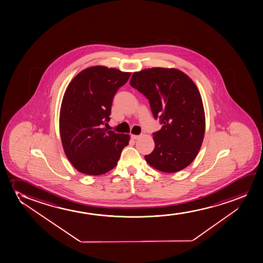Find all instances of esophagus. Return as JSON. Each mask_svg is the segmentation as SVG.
<instances>
[{
    "label": "esophagus",
    "mask_w": 263,
    "mask_h": 263,
    "mask_svg": "<svg viewBox=\"0 0 263 263\" xmlns=\"http://www.w3.org/2000/svg\"><path fill=\"white\" fill-rule=\"evenodd\" d=\"M139 137H140V136H137V135H131V138L134 139V140H137V139H138Z\"/></svg>",
    "instance_id": "34e87169"
}]
</instances>
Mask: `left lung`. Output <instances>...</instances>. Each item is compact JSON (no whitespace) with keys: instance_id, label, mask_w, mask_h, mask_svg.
Returning <instances> with one entry per match:
<instances>
[{"instance_id":"obj_1","label":"left lung","mask_w":263,"mask_h":263,"mask_svg":"<svg viewBox=\"0 0 263 263\" xmlns=\"http://www.w3.org/2000/svg\"><path fill=\"white\" fill-rule=\"evenodd\" d=\"M130 85L149 100L161 129L154 133L155 148L145 155L150 166L166 173L187 167L203 141L205 114L197 86L177 68H146L135 72Z\"/></svg>"}]
</instances>
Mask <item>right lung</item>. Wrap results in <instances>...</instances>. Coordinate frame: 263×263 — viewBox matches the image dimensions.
Segmentation results:
<instances>
[{"label": "right lung", "mask_w": 263, "mask_h": 263, "mask_svg": "<svg viewBox=\"0 0 263 263\" xmlns=\"http://www.w3.org/2000/svg\"><path fill=\"white\" fill-rule=\"evenodd\" d=\"M131 73L93 66L79 73L66 89L60 134L66 156L77 171L99 176L116 166L128 135L107 131L113 98Z\"/></svg>", "instance_id": "1"}]
</instances>
